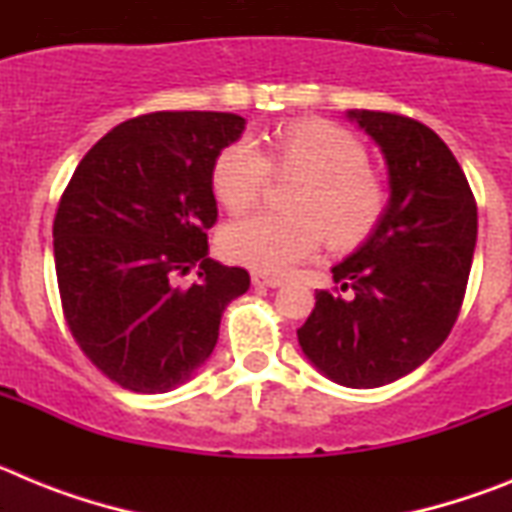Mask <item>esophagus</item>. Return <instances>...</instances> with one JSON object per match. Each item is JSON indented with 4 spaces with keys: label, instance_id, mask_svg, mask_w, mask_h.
<instances>
[{
    "label": "esophagus",
    "instance_id": "1",
    "mask_svg": "<svg viewBox=\"0 0 512 512\" xmlns=\"http://www.w3.org/2000/svg\"><path fill=\"white\" fill-rule=\"evenodd\" d=\"M251 282H253V287H269V289H274V287H279V284H282V279L271 277V274H264V271H253Z\"/></svg>",
    "mask_w": 512,
    "mask_h": 512
}]
</instances>
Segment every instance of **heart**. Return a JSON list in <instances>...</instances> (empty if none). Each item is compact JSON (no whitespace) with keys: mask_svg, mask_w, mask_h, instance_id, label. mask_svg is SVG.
<instances>
[{"mask_svg":"<svg viewBox=\"0 0 512 512\" xmlns=\"http://www.w3.org/2000/svg\"><path fill=\"white\" fill-rule=\"evenodd\" d=\"M271 174L300 179L289 194L292 215L235 220L220 233V248L235 264L284 274L315 256L328 235L333 248H356L377 230L387 189L366 166V148L336 122L307 117L287 122L266 138L264 153L251 140H233L212 164V194L233 215L261 200Z\"/></svg>","mask_w":512,"mask_h":512,"instance_id":"heart-1","label":"heart"}]
</instances>
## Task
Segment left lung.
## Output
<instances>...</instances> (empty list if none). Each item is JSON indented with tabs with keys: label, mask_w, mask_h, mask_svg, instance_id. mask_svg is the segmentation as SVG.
<instances>
[{
	"label": "left lung",
	"mask_w": 512,
	"mask_h": 512,
	"mask_svg": "<svg viewBox=\"0 0 512 512\" xmlns=\"http://www.w3.org/2000/svg\"><path fill=\"white\" fill-rule=\"evenodd\" d=\"M346 115L382 151L390 200L377 230L330 269L351 295L320 289L297 341L330 382L372 390L418 369L454 328L477 246V202L428 125L392 112Z\"/></svg>",
	"instance_id": "8db88e82"
}]
</instances>
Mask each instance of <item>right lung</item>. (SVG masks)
<instances>
[{
  "instance_id": "add662e5",
  "label": "right lung",
  "mask_w": 512,
  "mask_h": 512,
  "mask_svg": "<svg viewBox=\"0 0 512 512\" xmlns=\"http://www.w3.org/2000/svg\"><path fill=\"white\" fill-rule=\"evenodd\" d=\"M233 112H153L120 122L81 158L53 220L66 323L125 390L158 395L210 359L220 318L251 284L207 256L212 164L241 138ZM198 269L189 288L178 277Z\"/></svg>"
}]
</instances>
